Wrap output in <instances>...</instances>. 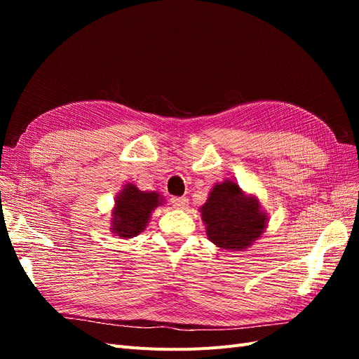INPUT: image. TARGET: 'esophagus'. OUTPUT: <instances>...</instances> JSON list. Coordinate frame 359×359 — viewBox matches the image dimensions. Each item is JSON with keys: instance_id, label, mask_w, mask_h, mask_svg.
Instances as JSON below:
<instances>
[{"instance_id": "1", "label": "esophagus", "mask_w": 359, "mask_h": 359, "mask_svg": "<svg viewBox=\"0 0 359 359\" xmlns=\"http://www.w3.org/2000/svg\"><path fill=\"white\" fill-rule=\"evenodd\" d=\"M170 202L173 205V208H177V210H186L187 205H189L187 198H172Z\"/></svg>"}]
</instances>
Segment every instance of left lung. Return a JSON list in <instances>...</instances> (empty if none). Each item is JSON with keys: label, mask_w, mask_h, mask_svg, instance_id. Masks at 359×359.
Masks as SVG:
<instances>
[{"label": "left lung", "mask_w": 359, "mask_h": 359, "mask_svg": "<svg viewBox=\"0 0 359 359\" xmlns=\"http://www.w3.org/2000/svg\"><path fill=\"white\" fill-rule=\"evenodd\" d=\"M199 212L208 240L229 252H244L252 247L269 222L256 194L244 191L229 178L214 184Z\"/></svg>", "instance_id": "obj_1"}]
</instances>
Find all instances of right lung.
Listing matches in <instances>:
<instances>
[{"label":"right lung","mask_w":359,"mask_h":359,"mask_svg":"<svg viewBox=\"0 0 359 359\" xmlns=\"http://www.w3.org/2000/svg\"><path fill=\"white\" fill-rule=\"evenodd\" d=\"M114 201L109 231L119 240H132L142 233L154 210L166 203L158 191H142L133 182L124 184Z\"/></svg>","instance_id":"add662e5"}]
</instances>
